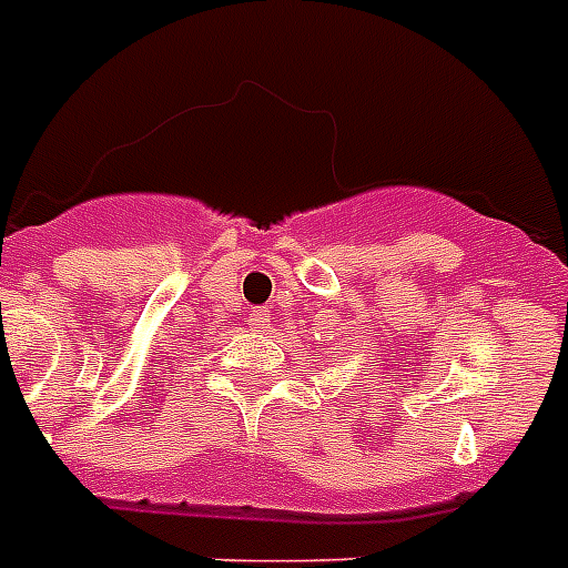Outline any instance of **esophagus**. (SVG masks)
<instances>
[{
  "instance_id": "34e87169",
  "label": "esophagus",
  "mask_w": 568,
  "mask_h": 568,
  "mask_svg": "<svg viewBox=\"0 0 568 568\" xmlns=\"http://www.w3.org/2000/svg\"><path fill=\"white\" fill-rule=\"evenodd\" d=\"M251 326L256 332H268L271 329V315H268V306H256L251 312Z\"/></svg>"
}]
</instances>
